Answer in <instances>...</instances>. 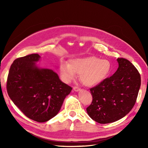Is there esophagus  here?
I'll return each mask as SVG.
<instances>
[{"mask_svg": "<svg viewBox=\"0 0 148 148\" xmlns=\"http://www.w3.org/2000/svg\"><path fill=\"white\" fill-rule=\"evenodd\" d=\"M73 91L75 92H78V91H79L80 90H81V89L78 88V87H73Z\"/></svg>", "mask_w": 148, "mask_h": 148, "instance_id": "1", "label": "esophagus"}]
</instances>
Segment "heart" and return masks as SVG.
<instances>
[{
	"instance_id": "1",
	"label": "heart",
	"mask_w": 148,
	"mask_h": 148,
	"mask_svg": "<svg viewBox=\"0 0 148 148\" xmlns=\"http://www.w3.org/2000/svg\"><path fill=\"white\" fill-rule=\"evenodd\" d=\"M111 62L96 56H88L71 59L70 63L62 62L60 65L61 78L66 83L73 81L79 75L85 86H96L104 82L112 71Z\"/></svg>"
}]
</instances>
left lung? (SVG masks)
I'll list each match as a JSON object with an SVG mask.
<instances>
[{
	"label": "left lung",
	"instance_id": "obj_1",
	"mask_svg": "<svg viewBox=\"0 0 148 148\" xmlns=\"http://www.w3.org/2000/svg\"><path fill=\"white\" fill-rule=\"evenodd\" d=\"M117 60L116 72L90 89L92 101L86 111L99 123H112L127 115L135 104L140 88V75L135 66L123 58Z\"/></svg>",
	"mask_w": 148,
	"mask_h": 148
}]
</instances>
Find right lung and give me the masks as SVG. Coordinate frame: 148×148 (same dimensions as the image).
Listing matches in <instances>:
<instances>
[{"mask_svg": "<svg viewBox=\"0 0 148 148\" xmlns=\"http://www.w3.org/2000/svg\"><path fill=\"white\" fill-rule=\"evenodd\" d=\"M38 53L16 59L8 73L7 90L11 100L26 117L45 122L59 113L72 88L52 70L36 65Z\"/></svg>", "mask_w": 148, "mask_h": 148, "instance_id": "obj_1", "label": "right lung"}]
</instances>
